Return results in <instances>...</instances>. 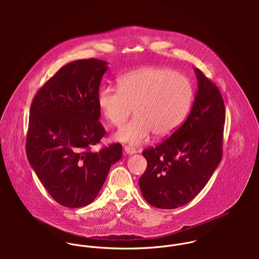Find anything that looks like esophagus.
<instances>
[{
  "label": "esophagus",
  "mask_w": 259,
  "mask_h": 259,
  "mask_svg": "<svg viewBox=\"0 0 259 259\" xmlns=\"http://www.w3.org/2000/svg\"><path fill=\"white\" fill-rule=\"evenodd\" d=\"M123 150H124V152H125L126 154H130V155L135 154V153L137 152V150H136L135 148H131V147H128V146H125V147L123 148Z\"/></svg>",
  "instance_id": "obj_1"
}]
</instances>
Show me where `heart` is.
Returning <instances> with one entry per match:
<instances>
[{
    "mask_svg": "<svg viewBox=\"0 0 259 259\" xmlns=\"http://www.w3.org/2000/svg\"><path fill=\"white\" fill-rule=\"evenodd\" d=\"M189 79L166 68L148 67L123 74L118 88L105 85L98 96L104 117L113 126H120L131 115L134 118L114 135L118 142L141 145L150 134L166 138L182 124L192 101Z\"/></svg>",
    "mask_w": 259,
    "mask_h": 259,
    "instance_id": "heart-1",
    "label": "heart"
}]
</instances>
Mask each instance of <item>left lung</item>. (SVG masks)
Here are the masks:
<instances>
[{
    "instance_id": "8db88e82",
    "label": "left lung",
    "mask_w": 259,
    "mask_h": 259,
    "mask_svg": "<svg viewBox=\"0 0 259 259\" xmlns=\"http://www.w3.org/2000/svg\"><path fill=\"white\" fill-rule=\"evenodd\" d=\"M197 91L184 124L155 148L140 178L144 198L154 207L174 209L189 202L206 185L222 157L225 109L218 87L194 68Z\"/></svg>"
}]
</instances>
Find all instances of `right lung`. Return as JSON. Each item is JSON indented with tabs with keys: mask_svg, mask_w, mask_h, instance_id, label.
Instances as JSON below:
<instances>
[{
	"mask_svg": "<svg viewBox=\"0 0 259 259\" xmlns=\"http://www.w3.org/2000/svg\"><path fill=\"white\" fill-rule=\"evenodd\" d=\"M108 69V62L98 59L70 63L44 84L31 106L29 162L51 196L67 207L93 202L121 157L119 144L92 150L106 134L98 96Z\"/></svg>",
	"mask_w": 259,
	"mask_h": 259,
	"instance_id": "add662e5",
	"label": "right lung"
}]
</instances>
